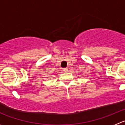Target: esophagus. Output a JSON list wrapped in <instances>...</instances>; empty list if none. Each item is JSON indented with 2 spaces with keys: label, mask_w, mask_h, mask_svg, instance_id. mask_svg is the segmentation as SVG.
<instances>
[{
  "label": "esophagus",
  "mask_w": 125,
  "mask_h": 125,
  "mask_svg": "<svg viewBox=\"0 0 125 125\" xmlns=\"http://www.w3.org/2000/svg\"><path fill=\"white\" fill-rule=\"evenodd\" d=\"M63 71L64 72H67L68 71V68H63Z\"/></svg>",
  "instance_id": "obj_1"
}]
</instances>
